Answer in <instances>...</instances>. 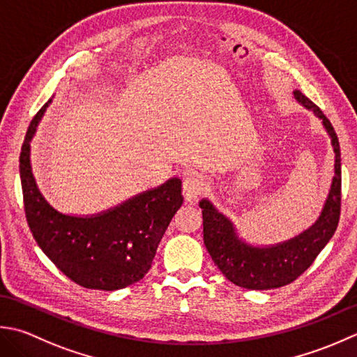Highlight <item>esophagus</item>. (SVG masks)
<instances>
[{
	"label": "esophagus",
	"mask_w": 357,
	"mask_h": 357,
	"mask_svg": "<svg viewBox=\"0 0 357 357\" xmlns=\"http://www.w3.org/2000/svg\"><path fill=\"white\" fill-rule=\"evenodd\" d=\"M206 181L197 174H189L183 180V197L186 202L192 203L197 200L200 195L205 192Z\"/></svg>",
	"instance_id": "obj_1"
}]
</instances>
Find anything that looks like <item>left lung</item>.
Instances as JSON below:
<instances>
[{
  "mask_svg": "<svg viewBox=\"0 0 357 357\" xmlns=\"http://www.w3.org/2000/svg\"><path fill=\"white\" fill-rule=\"evenodd\" d=\"M294 98L322 120L334 151V177L328 197L316 223L299 236L278 245L254 246L240 238L227 215L209 200H200L203 240L217 268L229 282L246 289H273L285 287L307 271L337 228L340 217V146L330 120L310 98L294 91Z\"/></svg>",
  "mask_w": 357,
  "mask_h": 357,
  "instance_id": "obj_1",
  "label": "left lung"
}]
</instances>
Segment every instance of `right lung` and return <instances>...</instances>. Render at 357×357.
Returning <instances> with one entry per match:
<instances>
[{"instance_id":"add662e5","label":"right lung","mask_w":357,"mask_h":357,"mask_svg":"<svg viewBox=\"0 0 357 357\" xmlns=\"http://www.w3.org/2000/svg\"><path fill=\"white\" fill-rule=\"evenodd\" d=\"M50 98L31 121L20 154L26 219L35 242L63 274L89 289L115 291L144 278L165 231L183 205L181 180L93 215H69L43 197L31 166V140Z\"/></svg>"}]
</instances>
